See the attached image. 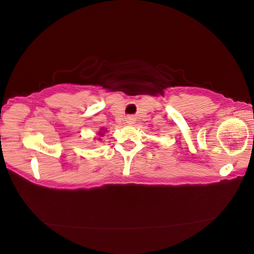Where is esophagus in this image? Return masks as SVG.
I'll list each match as a JSON object with an SVG mask.
<instances>
[{
	"mask_svg": "<svg viewBox=\"0 0 254 254\" xmlns=\"http://www.w3.org/2000/svg\"><path fill=\"white\" fill-rule=\"evenodd\" d=\"M127 123H128V124H133V123H134V119H133L132 117H128V118L127 119Z\"/></svg>",
	"mask_w": 254,
	"mask_h": 254,
	"instance_id": "obj_1",
	"label": "esophagus"
}]
</instances>
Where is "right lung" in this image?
<instances>
[{
    "mask_svg": "<svg viewBox=\"0 0 254 254\" xmlns=\"http://www.w3.org/2000/svg\"><path fill=\"white\" fill-rule=\"evenodd\" d=\"M106 130H105V128L104 127H103V128H101V131L100 132H98V135H100V136H102V135H104V132H105Z\"/></svg>",
    "mask_w": 254,
    "mask_h": 254,
    "instance_id": "add662e5",
    "label": "right lung"
}]
</instances>
